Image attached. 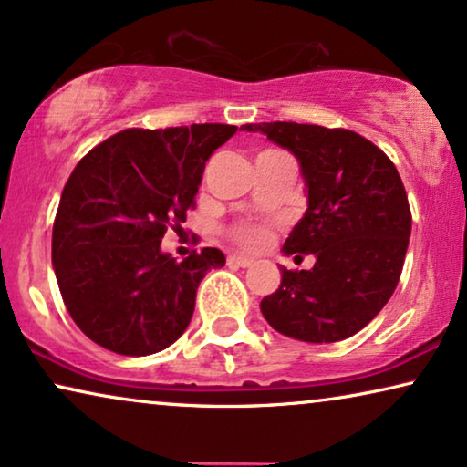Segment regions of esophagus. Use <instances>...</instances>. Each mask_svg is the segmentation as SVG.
Here are the masks:
<instances>
[{"label": "esophagus", "instance_id": "34e87169", "mask_svg": "<svg viewBox=\"0 0 467 467\" xmlns=\"http://www.w3.org/2000/svg\"><path fill=\"white\" fill-rule=\"evenodd\" d=\"M227 264L229 265H238V267H251L253 265V259L251 257H244V254H229Z\"/></svg>", "mask_w": 467, "mask_h": 467}]
</instances>
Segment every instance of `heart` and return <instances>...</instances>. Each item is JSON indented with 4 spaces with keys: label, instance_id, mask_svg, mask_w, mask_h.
I'll list each match as a JSON object with an SVG mask.
<instances>
[{
    "label": "heart",
    "instance_id": "heart-1",
    "mask_svg": "<svg viewBox=\"0 0 467 467\" xmlns=\"http://www.w3.org/2000/svg\"><path fill=\"white\" fill-rule=\"evenodd\" d=\"M234 238L246 248H259L261 244H265L267 232L264 227H257V225H244V227L235 229Z\"/></svg>",
    "mask_w": 467,
    "mask_h": 467
}]
</instances>
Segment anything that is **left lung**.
Wrapping results in <instances>:
<instances>
[{"label": "left lung", "instance_id": "8db88e82", "mask_svg": "<svg viewBox=\"0 0 467 467\" xmlns=\"http://www.w3.org/2000/svg\"><path fill=\"white\" fill-rule=\"evenodd\" d=\"M299 163L308 208L283 253L315 254L310 270L280 265V286L261 315L293 340L329 344L355 336L398 286L412 216L401 178L359 133L299 123H248Z\"/></svg>", "mask_w": 467, "mask_h": 467}]
</instances>
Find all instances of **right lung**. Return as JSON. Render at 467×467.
<instances>
[{"label": "right lung", "mask_w": 467, "mask_h": 467, "mask_svg": "<svg viewBox=\"0 0 467 467\" xmlns=\"http://www.w3.org/2000/svg\"><path fill=\"white\" fill-rule=\"evenodd\" d=\"M238 131L203 123L125 130L76 165L53 227V267L82 334L112 353L144 357L189 327L195 293L225 265L219 248L176 261L161 251L195 206L213 152Z\"/></svg>", "instance_id": "obj_1"}]
</instances>
